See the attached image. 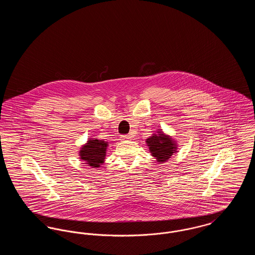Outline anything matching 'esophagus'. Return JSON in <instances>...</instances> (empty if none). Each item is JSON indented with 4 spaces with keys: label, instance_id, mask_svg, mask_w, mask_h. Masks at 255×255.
<instances>
[{
    "label": "esophagus",
    "instance_id": "34e87169",
    "mask_svg": "<svg viewBox=\"0 0 255 255\" xmlns=\"http://www.w3.org/2000/svg\"><path fill=\"white\" fill-rule=\"evenodd\" d=\"M132 137V135H130V134H122L121 135V138L123 139V140H125V139H130Z\"/></svg>",
    "mask_w": 255,
    "mask_h": 255
}]
</instances>
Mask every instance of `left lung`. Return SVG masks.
Listing matches in <instances>:
<instances>
[{
    "label": "left lung",
    "instance_id": "obj_1",
    "mask_svg": "<svg viewBox=\"0 0 255 255\" xmlns=\"http://www.w3.org/2000/svg\"><path fill=\"white\" fill-rule=\"evenodd\" d=\"M146 142L149 146L150 152L159 162L166 161L173 155L175 151L174 149H176L172 139L163 133H159V135H152L146 139Z\"/></svg>",
    "mask_w": 255,
    "mask_h": 255
}]
</instances>
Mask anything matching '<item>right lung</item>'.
<instances>
[{
    "label": "right lung",
    "instance_id": "right-lung-1",
    "mask_svg": "<svg viewBox=\"0 0 255 255\" xmlns=\"http://www.w3.org/2000/svg\"><path fill=\"white\" fill-rule=\"evenodd\" d=\"M107 146L108 144L103 140L90 139L88 143L82 147L80 151V158L87 161L90 166L99 167L104 161Z\"/></svg>",
    "mask_w": 255,
    "mask_h": 255
}]
</instances>
